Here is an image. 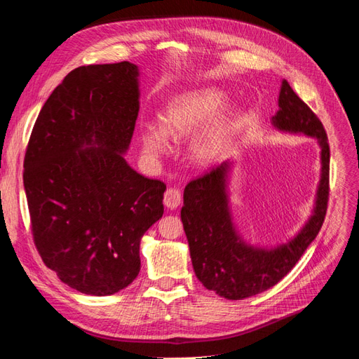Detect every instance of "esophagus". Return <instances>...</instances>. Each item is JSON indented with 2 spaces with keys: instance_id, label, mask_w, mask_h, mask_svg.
<instances>
[{
  "instance_id": "esophagus-1",
  "label": "esophagus",
  "mask_w": 359,
  "mask_h": 359,
  "mask_svg": "<svg viewBox=\"0 0 359 359\" xmlns=\"http://www.w3.org/2000/svg\"><path fill=\"white\" fill-rule=\"evenodd\" d=\"M180 203H182L180 191L176 189V188L167 189V192H165V196H163V205H165V208L176 209Z\"/></svg>"
}]
</instances>
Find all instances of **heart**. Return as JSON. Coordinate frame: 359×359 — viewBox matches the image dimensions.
<instances>
[{"instance_id":"b5f03b06","label":"heart","mask_w":359,"mask_h":359,"mask_svg":"<svg viewBox=\"0 0 359 359\" xmlns=\"http://www.w3.org/2000/svg\"><path fill=\"white\" fill-rule=\"evenodd\" d=\"M227 106V95L222 89L203 88L188 90L171 98L161 114V124L147 123L141 130L144 151L159 158L170 150L171 140H188L213 121L203 133L189 144V159L196 165L215 162L231 144L240 115L227 114L217 118Z\"/></svg>"}]
</instances>
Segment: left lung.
Wrapping results in <instances>:
<instances>
[{
	"label": "left lung",
	"mask_w": 359,
	"mask_h": 359,
	"mask_svg": "<svg viewBox=\"0 0 359 359\" xmlns=\"http://www.w3.org/2000/svg\"><path fill=\"white\" fill-rule=\"evenodd\" d=\"M273 126L280 132L316 137L321 150V174L312 215L288 243L273 249L247 244L232 222L227 179L232 162H223L205 176L191 180L183 192L180 218L188 238L197 279L229 300H243L274 287L287 276L325 222L329 200V144L325 127L306 103L282 80L279 110Z\"/></svg>",
	"instance_id": "1"
}]
</instances>
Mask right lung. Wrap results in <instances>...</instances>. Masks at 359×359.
<instances>
[{
  "instance_id": "right-lung-1",
  "label": "right lung",
  "mask_w": 359,
  "mask_h": 359,
  "mask_svg": "<svg viewBox=\"0 0 359 359\" xmlns=\"http://www.w3.org/2000/svg\"><path fill=\"white\" fill-rule=\"evenodd\" d=\"M137 77L130 62L71 71L41 109L24 158L36 249L63 283L90 296L136 279L141 238L163 215L165 183L123 156L140 112Z\"/></svg>"
}]
</instances>
